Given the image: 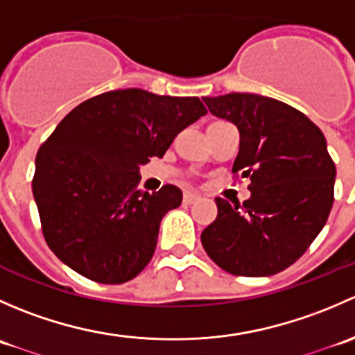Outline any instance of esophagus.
<instances>
[{
	"label": "esophagus",
	"mask_w": 355,
	"mask_h": 355,
	"mask_svg": "<svg viewBox=\"0 0 355 355\" xmlns=\"http://www.w3.org/2000/svg\"><path fill=\"white\" fill-rule=\"evenodd\" d=\"M198 199H199V196L194 194V192H184V202L185 204H192V202H196Z\"/></svg>",
	"instance_id": "esophagus-1"
}]
</instances>
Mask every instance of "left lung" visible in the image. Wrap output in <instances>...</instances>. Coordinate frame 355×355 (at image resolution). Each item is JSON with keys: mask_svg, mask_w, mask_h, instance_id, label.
<instances>
[{"mask_svg": "<svg viewBox=\"0 0 355 355\" xmlns=\"http://www.w3.org/2000/svg\"><path fill=\"white\" fill-rule=\"evenodd\" d=\"M214 116L237 125L235 178H249L250 198L230 206L200 234L204 250L237 277H270L295 263L327 223L335 163L324 135L299 110L259 94L202 98Z\"/></svg>", "mask_w": 355, "mask_h": 355, "instance_id": "1", "label": "left lung"}]
</instances>
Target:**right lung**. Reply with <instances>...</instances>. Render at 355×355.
<instances>
[{"label":"right lung","instance_id":"obj_1","mask_svg":"<svg viewBox=\"0 0 355 355\" xmlns=\"http://www.w3.org/2000/svg\"><path fill=\"white\" fill-rule=\"evenodd\" d=\"M199 98L142 89L103 92L63 118L35 156L32 192L46 244L82 277L125 284L151 261L164 214L182 191H139V164L163 157L206 114Z\"/></svg>","mask_w":355,"mask_h":355}]
</instances>
